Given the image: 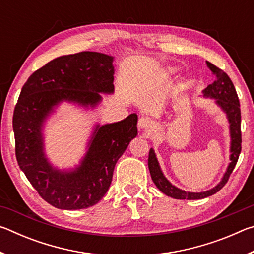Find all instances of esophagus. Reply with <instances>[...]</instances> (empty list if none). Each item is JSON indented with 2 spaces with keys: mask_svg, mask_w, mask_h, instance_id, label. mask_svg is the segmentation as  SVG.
<instances>
[{
  "mask_svg": "<svg viewBox=\"0 0 254 254\" xmlns=\"http://www.w3.org/2000/svg\"><path fill=\"white\" fill-rule=\"evenodd\" d=\"M137 126L140 128H143V130H149V128L152 127V122L149 118L142 117L139 119V122H137Z\"/></svg>",
  "mask_w": 254,
  "mask_h": 254,
  "instance_id": "1",
  "label": "esophagus"
}]
</instances>
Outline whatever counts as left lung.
<instances>
[{
	"label": "left lung",
	"instance_id": "8db88e82",
	"mask_svg": "<svg viewBox=\"0 0 254 254\" xmlns=\"http://www.w3.org/2000/svg\"><path fill=\"white\" fill-rule=\"evenodd\" d=\"M208 69L212 71L215 79L212 84H209L207 87L204 89V95L216 98L217 104L220 105L223 110L226 112L227 118L230 121L231 127V136H232V145H231V162L229 168L223 177L222 182L217 185L216 187L207 191L203 192H187L182 190L177 187L171 185L168 180L162 175L160 167L157 161V158L154 156L153 150L149 151L148 158V166L150 170V175L156 186L167 196L173 197L176 199H201L205 197L212 196L215 192L225 186V184L229 182V178L232 171L235 168L236 162L241 152V144H242V136H241V110H240V102L238 94H236L235 87L232 83L231 78L226 72L223 71L221 68L213 65L212 63L206 62Z\"/></svg>",
	"mask_w": 254,
	"mask_h": 254
}]
</instances>
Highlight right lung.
I'll list each match as a JSON object with an SVG mask.
<instances>
[{
	"mask_svg": "<svg viewBox=\"0 0 254 254\" xmlns=\"http://www.w3.org/2000/svg\"><path fill=\"white\" fill-rule=\"evenodd\" d=\"M113 58L81 51L62 56L29 77L13 113L15 156L21 170L47 203L60 209L87 208L98 203L109 189L114 167L137 134L136 114L118 123L97 127L91 148L74 173L53 169L42 153L41 124L63 100L94 105L98 93L114 89Z\"/></svg>",
	"mask_w": 254,
	"mask_h": 254,
	"instance_id": "right-lung-1",
	"label": "right lung"
}]
</instances>
